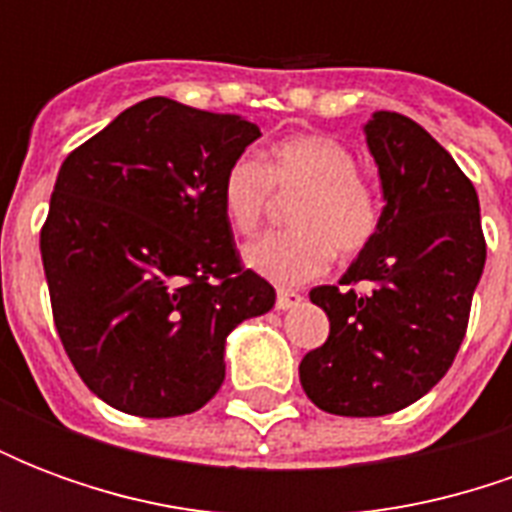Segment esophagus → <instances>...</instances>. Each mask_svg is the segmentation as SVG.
<instances>
[{
    "mask_svg": "<svg viewBox=\"0 0 512 512\" xmlns=\"http://www.w3.org/2000/svg\"><path fill=\"white\" fill-rule=\"evenodd\" d=\"M301 296L296 290H277V310H293V307H299L301 304Z\"/></svg>",
    "mask_w": 512,
    "mask_h": 512,
    "instance_id": "esophagus-1",
    "label": "esophagus"
}]
</instances>
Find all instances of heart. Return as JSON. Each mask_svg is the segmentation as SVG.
<instances>
[{"mask_svg": "<svg viewBox=\"0 0 512 512\" xmlns=\"http://www.w3.org/2000/svg\"><path fill=\"white\" fill-rule=\"evenodd\" d=\"M356 158L332 136L299 134L271 147L266 158H233L219 183L222 211L235 233L249 235L266 219L274 191H301L290 224L246 244L244 263L274 285L290 288L321 277L337 255H359L378 233L381 211Z\"/></svg>", "mask_w": 512, "mask_h": 512, "instance_id": "heart-1", "label": "heart"}]
</instances>
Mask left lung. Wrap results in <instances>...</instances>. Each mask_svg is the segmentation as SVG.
<instances>
[{"label": "left lung", "instance_id": "obj_1", "mask_svg": "<svg viewBox=\"0 0 512 512\" xmlns=\"http://www.w3.org/2000/svg\"><path fill=\"white\" fill-rule=\"evenodd\" d=\"M365 139L384 194L378 233L343 288L310 290L329 337L299 365L307 397L337 417H384L439 384L485 266L480 200L455 158L397 112H373Z\"/></svg>", "mask_w": 512, "mask_h": 512}]
</instances>
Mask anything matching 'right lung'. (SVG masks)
<instances>
[{"label": "right lung", "instance_id": "add662e5", "mask_svg": "<svg viewBox=\"0 0 512 512\" xmlns=\"http://www.w3.org/2000/svg\"><path fill=\"white\" fill-rule=\"evenodd\" d=\"M260 136L241 115L139 101L62 161L40 233L76 373L117 411L180 417L224 381L238 323L277 293L241 268L219 183Z\"/></svg>", "mask_w": 512, "mask_h": 512}]
</instances>
